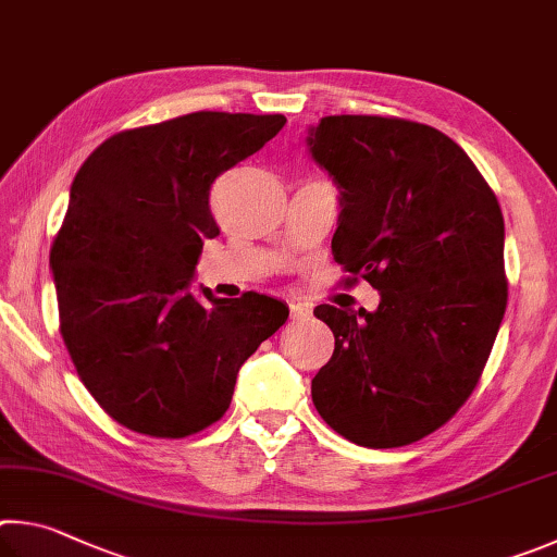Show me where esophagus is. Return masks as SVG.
Listing matches in <instances>:
<instances>
[{
	"label": "esophagus",
	"instance_id": "1",
	"mask_svg": "<svg viewBox=\"0 0 557 557\" xmlns=\"http://www.w3.org/2000/svg\"><path fill=\"white\" fill-rule=\"evenodd\" d=\"M308 315H310V308L308 306H304V304L290 306V318H294V320H304Z\"/></svg>",
	"mask_w": 557,
	"mask_h": 557
}]
</instances>
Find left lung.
<instances>
[{
  "label": "left lung",
  "instance_id": "8db88e82",
  "mask_svg": "<svg viewBox=\"0 0 557 557\" xmlns=\"http://www.w3.org/2000/svg\"><path fill=\"white\" fill-rule=\"evenodd\" d=\"M339 188L335 261L382 300L374 313L318 306L335 352L310 386L323 421L364 447H401L457 413L484 372L506 298L504 214L450 136L372 114L310 126Z\"/></svg>",
  "mask_w": 557,
  "mask_h": 557
}]
</instances>
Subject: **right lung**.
<instances>
[{"label":"right lung","instance_id":"obj_1","mask_svg":"<svg viewBox=\"0 0 557 557\" xmlns=\"http://www.w3.org/2000/svg\"><path fill=\"white\" fill-rule=\"evenodd\" d=\"M284 114L193 112L110 136L71 185L51 247L61 335L116 423L185 437L220 421L237 372L286 323L276 298L190 294L218 175L284 129Z\"/></svg>","mask_w":557,"mask_h":557}]
</instances>
